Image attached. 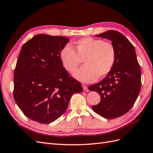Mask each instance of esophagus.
<instances>
[{
    "label": "esophagus",
    "mask_w": 153,
    "mask_h": 153,
    "mask_svg": "<svg viewBox=\"0 0 153 153\" xmlns=\"http://www.w3.org/2000/svg\"><path fill=\"white\" fill-rule=\"evenodd\" d=\"M82 87H83V89H84V91H88V87L86 85L82 84Z\"/></svg>",
    "instance_id": "esophagus-1"
}]
</instances>
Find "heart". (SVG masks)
I'll list each match as a JSON object with an SVG mask.
<instances>
[{
    "label": "heart",
    "instance_id": "b5f03b06",
    "mask_svg": "<svg viewBox=\"0 0 153 153\" xmlns=\"http://www.w3.org/2000/svg\"><path fill=\"white\" fill-rule=\"evenodd\" d=\"M74 50L67 45L60 52V59L64 68L73 73L82 61L85 66L74 73L77 80L89 83L97 78H103L109 74L116 61V49L113 44L103 39L91 37L82 38L74 44Z\"/></svg>",
    "mask_w": 153,
    "mask_h": 153
}]
</instances>
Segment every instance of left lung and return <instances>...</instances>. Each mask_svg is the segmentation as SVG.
I'll return each mask as SVG.
<instances>
[{"label": "left lung", "mask_w": 153, "mask_h": 153, "mask_svg": "<svg viewBox=\"0 0 153 153\" xmlns=\"http://www.w3.org/2000/svg\"><path fill=\"white\" fill-rule=\"evenodd\" d=\"M96 36L112 41L117 57L108 75L89 87L101 97L100 102L92 108L105 119H115L127 113L138 98L141 88L140 66L133 45L121 32L110 30Z\"/></svg>", "instance_id": "1"}]
</instances>
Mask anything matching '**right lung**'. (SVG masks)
Returning a JSON list of instances; mask_svg holds the SVG:
<instances>
[{
	"label": "right lung",
	"mask_w": 153,
	"mask_h": 153,
	"mask_svg": "<svg viewBox=\"0 0 153 153\" xmlns=\"http://www.w3.org/2000/svg\"><path fill=\"white\" fill-rule=\"evenodd\" d=\"M69 41L64 36L38 34L21 49L14 73L13 97L32 121L53 122L66 112L71 96L83 90L60 59Z\"/></svg>",
	"instance_id": "1"
}]
</instances>
